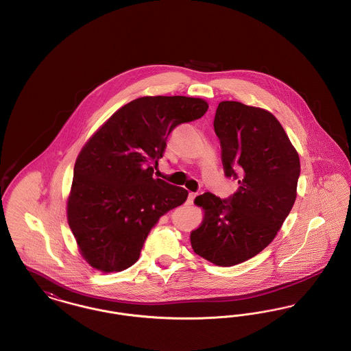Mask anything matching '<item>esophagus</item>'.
<instances>
[{
    "instance_id": "1",
    "label": "esophagus",
    "mask_w": 351,
    "mask_h": 351,
    "mask_svg": "<svg viewBox=\"0 0 351 351\" xmlns=\"http://www.w3.org/2000/svg\"><path fill=\"white\" fill-rule=\"evenodd\" d=\"M195 197H196V193H193V192H189V195H188V200H186V204L188 205H191L193 200H195Z\"/></svg>"
}]
</instances>
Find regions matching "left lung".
<instances>
[{"instance_id":"obj_1","label":"left lung","mask_w":351,"mask_h":351,"mask_svg":"<svg viewBox=\"0 0 351 351\" xmlns=\"http://www.w3.org/2000/svg\"><path fill=\"white\" fill-rule=\"evenodd\" d=\"M213 126L225 175L239 186L226 200L210 192L196 197L204 219L191 233V245L201 258L228 267L255 256L276 237L296 200L300 159L265 109L222 101Z\"/></svg>"}]
</instances>
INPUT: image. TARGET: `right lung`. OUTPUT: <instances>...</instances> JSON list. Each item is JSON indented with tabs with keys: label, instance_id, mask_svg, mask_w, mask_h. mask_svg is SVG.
Masks as SVG:
<instances>
[{
	"label": "right lung",
	"instance_id": "obj_1",
	"mask_svg": "<svg viewBox=\"0 0 351 351\" xmlns=\"http://www.w3.org/2000/svg\"><path fill=\"white\" fill-rule=\"evenodd\" d=\"M208 102L185 96L130 101L93 134L80 151L68 196V225L84 259L118 272L139 259L159 218L182 205L188 191L154 179L169 133L202 117Z\"/></svg>",
	"mask_w": 351,
	"mask_h": 351
}]
</instances>
